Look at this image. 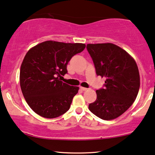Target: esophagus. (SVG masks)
I'll return each instance as SVG.
<instances>
[{
	"instance_id": "1",
	"label": "esophagus",
	"mask_w": 155,
	"mask_h": 155,
	"mask_svg": "<svg viewBox=\"0 0 155 155\" xmlns=\"http://www.w3.org/2000/svg\"><path fill=\"white\" fill-rule=\"evenodd\" d=\"M80 89H81V91H87V90H88L89 89H87V88H85V87H80Z\"/></svg>"
}]
</instances>
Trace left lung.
<instances>
[{"mask_svg": "<svg viewBox=\"0 0 155 155\" xmlns=\"http://www.w3.org/2000/svg\"><path fill=\"white\" fill-rule=\"evenodd\" d=\"M97 76L105 77L104 88L97 90V100L89 105L94 114L111 120L132 106L140 86V73L134 58L117 45L87 44Z\"/></svg>", "mask_w": 155, "mask_h": 155, "instance_id": "1", "label": "left lung"}]
</instances>
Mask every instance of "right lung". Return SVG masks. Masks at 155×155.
Here are the masks:
<instances>
[{"label":"right lung","instance_id":"1","mask_svg":"<svg viewBox=\"0 0 155 155\" xmlns=\"http://www.w3.org/2000/svg\"><path fill=\"white\" fill-rule=\"evenodd\" d=\"M86 45L46 41L27 52L20 70L23 95L31 109L45 118H56L70 108L79 91L61 81L67 74V64Z\"/></svg>","mask_w":155,"mask_h":155}]
</instances>
